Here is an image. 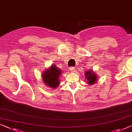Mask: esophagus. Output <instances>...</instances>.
Wrapping results in <instances>:
<instances>
[{
    "mask_svg": "<svg viewBox=\"0 0 132 132\" xmlns=\"http://www.w3.org/2000/svg\"><path fill=\"white\" fill-rule=\"evenodd\" d=\"M69 69H70V71L71 72H73L75 71V69H75V68L73 66H71V67H70Z\"/></svg>",
    "mask_w": 132,
    "mask_h": 132,
    "instance_id": "esophagus-1",
    "label": "esophagus"
}]
</instances>
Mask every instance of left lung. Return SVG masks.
<instances>
[{
  "mask_svg": "<svg viewBox=\"0 0 132 132\" xmlns=\"http://www.w3.org/2000/svg\"><path fill=\"white\" fill-rule=\"evenodd\" d=\"M87 81H88L89 84L90 85H93L94 83L96 82V80H97V77H96V74H94L92 73V71H87L85 73Z\"/></svg>",
  "mask_w": 132,
  "mask_h": 132,
  "instance_id": "left-lung-1",
  "label": "left lung"
}]
</instances>
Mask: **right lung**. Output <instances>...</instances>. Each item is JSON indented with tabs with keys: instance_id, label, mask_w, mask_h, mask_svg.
I'll return each mask as SVG.
<instances>
[{
	"instance_id": "obj_1",
	"label": "right lung",
	"mask_w": 132,
	"mask_h": 132,
	"mask_svg": "<svg viewBox=\"0 0 132 132\" xmlns=\"http://www.w3.org/2000/svg\"><path fill=\"white\" fill-rule=\"evenodd\" d=\"M62 70L59 69L55 65L51 66V68L46 70L42 75L44 82L46 85L52 88H56L59 85V77L61 75Z\"/></svg>"
}]
</instances>
